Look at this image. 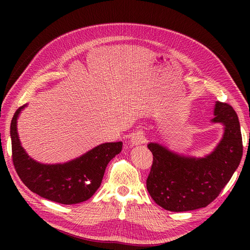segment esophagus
<instances>
[{
  "mask_svg": "<svg viewBox=\"0 0 250 250\" xmlns=\"http://www.w3.org/2000/svg\"><path fill=\"white\" fill-rule=\"evenodd\" d=\"M144 142H145V134L141 130L135 131L130 139V143L132 145H141Z\"/></svg>",
  "mask_w": 250,
  "mask_h": 250,
  "instance_id": "1",
  "label": "esophagus"
}]
</instances>
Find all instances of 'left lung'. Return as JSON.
I'll use <instances>...</instances> for the list:
<instances>
[{"instance_id":"obj_1","label":"left lung","mask_w":250,"mask_h":250,"mask_svg":"<svg viewBox=\"0 0 250 250\" xmlns=\"http://www.w3.org/2000/svg\"><path fill=\"white\" fill-rule=\"evenodd\" d=\"M214 123L224 125L223 138L210 154L188 157L149 143L153 163L147 190L156 204L171 211L193 210L214 201L239 167L243 143L239 119L228 103L217 101Z\"/></svg>"}]
</instances>
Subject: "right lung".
<instances>
[{
  "label": "right lung",
  "mask_w": 250,
  "mask_h": 250,
  "mask_svg": "<svg viewBox=\"0 0 250 250\" xmlns=\"http://www.w3.org/2000/svg\"><path fill=\"white\" fill-rule=\"evenodd\" d=\"M20 107L11 121L12 162L18 175L30 191L62 204H75L89 199L99 188L107 164L122 150L123 143H105L85 154L64 164L44 165L30 157L21 146L17 121Z\"/></svg>",
  "instance_id": "right-lung-1"
}]
</instances>
